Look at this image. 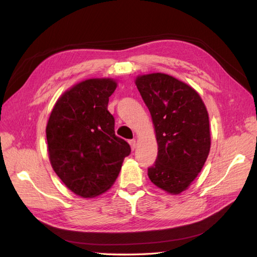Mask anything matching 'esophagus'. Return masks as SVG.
<instances>
[{
    "label": "esophagus",
    "instance_id": "esophagus-1",
    "mask_svg": "<svg viewBox=\"0 0 257 257\" xmlns=\"http://www.w3.org/2000/svg\"><path fill=\"white\" fill-rule=\"evenodd\" d=\"M128 144L132 148V150H134L136 148V141H135V139H131V141H128Z\"/></svg>",
    "mask_w": 257,
    "mask_h": 257
}]
</instances>
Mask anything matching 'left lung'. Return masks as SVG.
Here are the masks:
<instances>
[{
    "instance_id": "8db88e82",
    "label": "left lung",
    "mask_w": 257,
    "mask_h": 257,
    "mask_svg": "<svg viewBox=\"0 0 257 257\" xmlns=\"http://www.w3.org/2000/svg\"><path fill=\"white\" fill-rule=\"evenodd\" d=\"M135 83L158 142V157L148 176L158 188L178 195L195 180L209 155L207 108L195 90L167 74L139 75Z\"/></svg>"
}]
</instances>
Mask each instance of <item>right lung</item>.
<instances>
[{
  "mask_svg": "<svg viewBox=\"0 0 257 257\" xmlns=\"http://www.w3.org/2000/svg\"><path fill=\"white\" fill-rule=\"evenodd\" d=\"M116 81L85 79L62 94L50 112L46 136L50 164L66 188L93 198L111 188L131 153L130 145L114 134L107 110Z\"/></svg>",
  "mask_w": 257,
  "mask_h": 257,
  "instance_id": "right-lung-1",
  "label": "right lung"
}]
</instances>
